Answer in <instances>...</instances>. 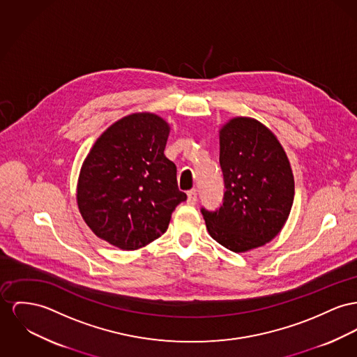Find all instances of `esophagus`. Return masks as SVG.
<instances>
[{
    "instance_id": "1",
    "label": "esophagus",
    "mask_w": 357,
    "mask_h": 357,
    "mask_svg": "<svg viewBox=\"0 0 357 357\" xmlns=\"http://www.w3.org/2000/svg\"><path fill=\"white\" fill-rule=\"evenodd\" d=\"M187 203L190 204V206H195L196 204V200H197V193H196V190H188V193H187Z\"/></svg>"
}]
</instances>
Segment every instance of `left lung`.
Segmentation results:
<instances>
[{"mask_svg": "<svg viewBox=\"0 0 357 357\" xmlns=\"http://www.w3.org/2000/svg\"><path fill=\"white\" fill-rule=\"evenodd\" d=\"M225 200L202 210L208 234L226 249L245 253L276 237L289 216L295 181L278 137L261 121L236 116L219 128Z\"/></svg>", "mask_w": 357, "mask_h": 357, "instance_id": "obj_1", "label": "left lung"}]
</instances>
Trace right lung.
I'll return each instance as SVG.
<instances>
[{
  "label": "right lung",
  "instance_id": "obj_1",
  "mask_svg": "<svg viewBox=\"0 0 357 357\" xmlns=\"http://www.w3.org/2000/svg\"><path fill=\"white\" fill-rule=\"evenodd\" d=\"M170 124L151 112L116 120L93 143L77 181L79 214L96 237L137 250L167 231L187 195L164 154Z\"/></svg>",
  "mask_w": 357,
  "mask_h": 357
}]
</instances>
